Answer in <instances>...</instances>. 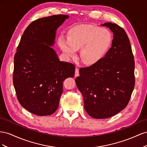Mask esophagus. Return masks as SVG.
<instances>
[{"label": "esophagus", "instance_id": "obj_1", "mask_svg": "<svg viewBox=\"0 0 147 147\" xmlns=\"http://www.w3.org/2000/svg\"><path fill=\"white\" fill-rule=\"evenodd\" d=\"M79 69L78 68H76V69H75V76L77 77L79 76Z\"/></svg>", "mask_w": 147, "mask_h": 147}]
</instances>
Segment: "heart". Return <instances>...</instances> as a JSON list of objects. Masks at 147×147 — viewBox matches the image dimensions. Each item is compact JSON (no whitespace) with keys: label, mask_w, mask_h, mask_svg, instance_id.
I'll return each instance as SVG.
<instances>
[{"label":"heart","mask_w":147,"mask_h":147,"mask_svg":"<svg viewBox=\"0 0 147 147\" xmlns=\"http://www.w3.org/2000/svg\"><path fill=\"white\" fill-rule=\"evenodd\" d=\"M112 40L110 32L91 24L80 25L71 29L67 39L61 37L58 44L67 56L75 57L80 49L79 58L84 64L97 63L105 55Z\"/></svg>","instance_id":"1"}]
</instances>
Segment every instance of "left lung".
I'll use <instances>...</instances> for the list:
<instances>
[{
    "label": "left lung",
    "mask_w": 147,
    "mask_h": 147,
    "mask_svg": "<svg viewBox=\"0 0 147 147\" xmlns=\"http://www.w3.org/2000/svg\"><path fill=\"white\" fill-rule=\"evenodd\" d=\"M102 26L113 32L111 47L97 63L81 68L76 78L85 110L97 119L110 118L126 107L135 86V62L126 32L115 23Z\"/></svg>",
    "instance_id": "left-lung-1"
}]
</instances>
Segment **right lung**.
<instances>
[{"label":"right lung","instance_id":"add662e5","mask_svg":"<svg viewBox=\"0 0 147 147\" xmlns=\"http://www.w3.org/2000/svg\"><path fill=\"white\" fill-rule=\"evenodd\" d=\"M68 18L57 15L37 19L25 29L15 57L13 86L18 102L37 116L53 114L63 93V82L73 78L75 66L60 61L50 46L57 29Z\"/></svg>","mask_w":147,"mask_h":147}]
</instances>
